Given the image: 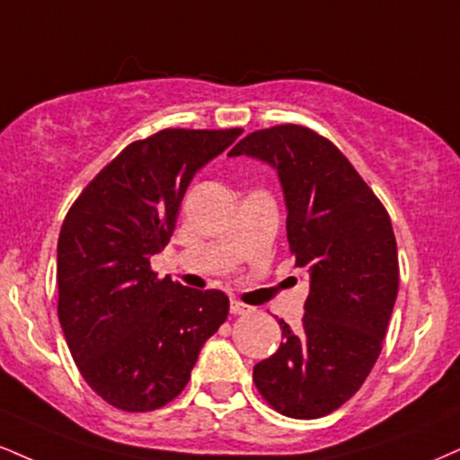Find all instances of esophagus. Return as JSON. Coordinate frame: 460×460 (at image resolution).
<instances>
[{"instance_id": "34e87169", "label": "esophagus", "mask_w": 460, "mask_h": 460, "mask_svg": "<svg viewBox=\"0 0 460 460\" xmlns=\"http://www.w3.org/2000/svg\"><path fill=\"white\" fill-rule=\"evenodd\" d=\"M231 313L234 314H246L251 313V306H246V304H242L240 300H231Z\"/></svg>"}]
</instances>
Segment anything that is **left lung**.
Wrapping results in <instances>:
<instances>
[{"label":"left lung","mask_w":460,"mask_h":460,"mask_svg":"<svg viewBox=\"0 0 460 460\" xmlns=\"http://www.w3.org/2000/svg\"><path fill=\"white\" fill-rule=\"evenodd\" d=\"M242 154L279 173L287 240L311 274L302 328L279 321L283 342L254 364V385L287 418H323L356 394L381 353L398 293L390 216L341 149L311 128L251 132L229 156Z\"/></svg>","instance_id":"obj_1"}]
</instances>
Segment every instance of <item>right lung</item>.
Segmentation results:
<instances>
[{
    "mask_svg": "<svg viewBox=\"0 0 460 460\" xmlns=\"http://www.w3.org/2000/svg\"><path fill=\"white\" fill-rule=\"evenodd\" d=\"M242 128H167L130 143L66 214L58 317L87 385L121 411H154L186 388L203 342L225 323L223 291L158 279L192 177Z\"/></svg>",
    "mask_w": 460,
    "mask_h": 460,
    "instance_id": "add662e5",
    "label": "right lung"
}]
</instances>
